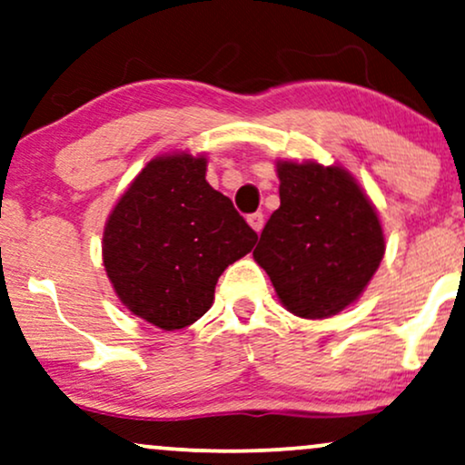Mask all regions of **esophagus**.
I'll use <instances>...</instances> for the list:
<instances>
[{
  "label": "esophagus",
  "mask_w": 465,
  "mask_h": 465,
  "mask_svg": "<svg viewBox=\"0 0 465 465\" xmlns=\"http://www.w3.org/2000/svg\"><path fill=\"white\" fill-rule=\"evenodd\" d=\"M249 225L255 229L257 233L263 229V214L262 213H255V214H249Z\"/></svg>",
  "instance_id": "34e87169"
}]
</instances>
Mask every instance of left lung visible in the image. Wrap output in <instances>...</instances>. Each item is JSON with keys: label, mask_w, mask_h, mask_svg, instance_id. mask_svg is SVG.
Returning <instances> with one entry per match:
<instances>
[{"label": "left lung", "mask_w": 465, "mask_h": 465, "mask_svg": "<svg viewBox=\"0 0 465 465\" xmlns=\"http://www.w3.org/2000/svg\"><path fill=\"white\" fill-rule=\"evenodd\" d=\"M281 205L252 257L292 313L337 315L367 287L384 257L375 208L341 167L279 163Z\"/></svg>", "instance_id": "obj_1"}]
</instances>
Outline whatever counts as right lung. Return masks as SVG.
I'll return each instance as SVG.
<instances>
[{"label": "right lung", "instance_id": "1", "mask_svg": "<svg viewBox=\"0 0 465 465\" xmlns=\"http://www.w3.org/2000/svg\"><path fill=\"white\" fill-rule=\"evenodd\" d=\"M255 242L232 199L205 182V158L175 154L145 164L117 202L103 260L128 311L180 331L213 307L223 270Z\"/></svg>", "mask_w": 465, "mask_h": 465}]
</instances>
